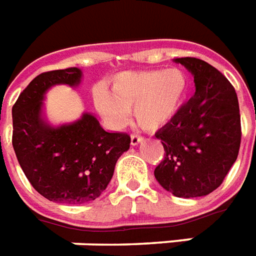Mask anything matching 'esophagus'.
<instances>
[{
    "mask_svg": "<svg viewBox=\"0 0 256 256\" xmlns=\"http://www.w3.org/2000/svg\"><path fill=\"white\" fill-rule=\"evenodd\" d=\"M144 141V137L138 136V134H132V145L137 146L138 144H141Z\"/></svg>",
    "mask_w": 256,
    "mask_h": 256,
    "instance_id": "esophagus-1",
    "label": "esophagus"
}]
</instances>
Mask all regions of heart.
Wrapping results in <instances>:
<instances>
[{
  "label": "heart",
  "instance_id": "b5f03b06",
  "mask_svg": "<svg viewBox=\"0 0 256 256\" xmlns=\"http://www.w3.org/2000/svg\"><path fill=\"white\" fill-rule=\"evenodd\" d=\"M186 92L187 77L180 69L130 72L115 78L112 94L96 88L94 103L111 128H122L133 110L137 124L156 128L179 111Z\"/></svg>",
  "mask_w": 256,
  "mask_h": 256
}]
</instances>
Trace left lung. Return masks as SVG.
Masks as SVG:
<instances>
[{
    "label": "left lung",
    "mask_w": 256,
    "mask_h": 256,
    "mask_svg": "<svg viewBox=\"0 0 256 256\" xmlns=\"http://www.w3.org/2000/svg\"><path fill=\"white\" fill-rule=\"evenodd\" d=\"M174 62L194 76L196 94L156 133L166 154L154 170V178L175 196H204L222 183L239 154L238 94L205 60L186 56Z\"/></svg>",
    "instance_id": "1"
}]
</instances>
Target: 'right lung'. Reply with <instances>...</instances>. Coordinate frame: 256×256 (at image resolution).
Returning <instances> with one entry per match:
<instances>
[{"mask_svg": "<svg viewBox=\"0 0 256 256\" xmlns=\"http://www.w3.org/2000/svg\"><path fill=\"white\" fill-rule=\"evenodd\" d=\"M78 68L42 73L22 90L12 108L13 149L34 188L52 202L78 205L102 196L115 164L130 148V136L100 126L90 112L74 122L51 124L44 99L56 85L81 84Z\"/></svg>", "mask_w": 256, "mask_h": 256, "instance_id": "right-lung-1", "label": "right lung"}]
</instances>
